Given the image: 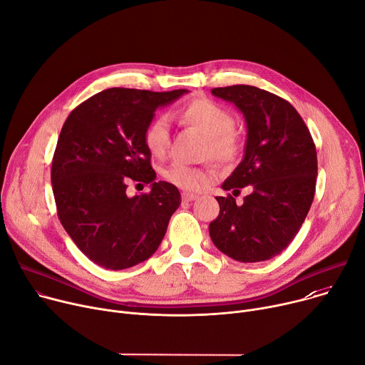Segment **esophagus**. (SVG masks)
<instances>
[{
  "label": "esophagus",
  "instance_id": "obj_1",
  "mask_svg": "<svg viewBox=\"0 0 365 365\" xmlns=\"http://www.w3.org/2000/svg\"><path fill=\"white\" fill-rule=\"evenodd\" d=\"M197 197H199V195L191 194V192H182V194H181V199H182V202H185V203L192 202V200H195Z\"/></svg>",
  "mask_w": 365,
  "mask_h": 365
}]
</instances>
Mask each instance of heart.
I'll list each match as a JSON object with an SVG mask.
<instances>
[{
    "label": "heart",
    "instance_id": "b5f03b06",
    "mask_svg": "<svg viewBox=\"0 0 365 365\" xmlns=\"http://www.w3.org/2000/svg\"><path fill=\"white\" fill-rule=\"evenodd\" d=\"M182 124L206 135L205 155L220 163H231L241 153V137L232 128L231 112L212 99L195 98L178 110ZM170 121L165 115L155 117L143 131V143L153 156H162L170 146ZM213 166L195 168L174 162L163 171L165 180L187 191H200L213 180Z\"/></svg>",
    "mask_w": 365,
    "mask_h": 365
}]
</instances>
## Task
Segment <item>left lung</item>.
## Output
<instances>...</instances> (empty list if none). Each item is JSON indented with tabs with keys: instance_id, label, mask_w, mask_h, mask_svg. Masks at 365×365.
Returning a JSON list of instances; mask_svg holds the SVG:
<instances>
[{
	"instance_id": "obj_1",
	"label": "left lung",
	"mask_w": 365,
	"mask_h": 365,
	"mask_svg": "<svg viewBox=\"0 0 365 365\" xmlns=\"http://www.w3.org/2000/svg\"><path fill=\"white\" fill-rule=\"evenodd\" d=\"M212 93L232 102L247 123L244 158L222 188L250 185L251 192L241 206L231 194L216 197L220 210L209 234L228 257L264 262L289 245L312 207L317 177L313 137L297 109L267 91L235 85Z\"/></svg>"
}]
</instances>
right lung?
Returning <instances> with one entry per match:
<instances>
[{
  "mask_svg": "<svg viewBox=\"0 0 365 365\" xmlns=\"http://www.w3.org/2000/svg\"><path fill=\"white\" fill-rule=\"evenodd\" d=\"M184 93L106 89L76 106L61 128L51 168L58 219L101 267L121 270L148 260L181 205L174 184L155 181L143 131L159 106ZM128 182L152 183L153 190L128 198Z\"/></svg>",
  "mask_w": 365,
  "mask_h": 365,
  "instance_id": "add662e5",
  "label": "right lung"
}]
</instances>
